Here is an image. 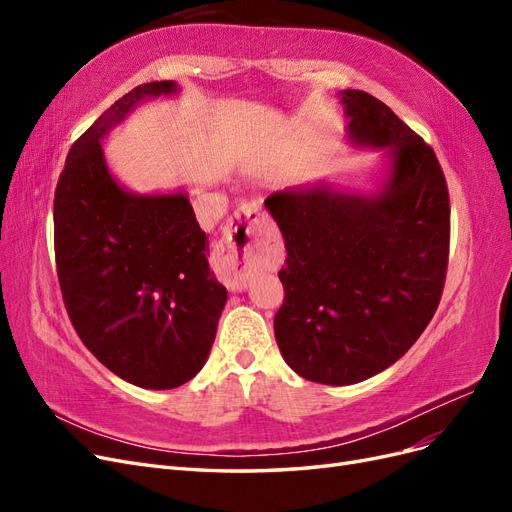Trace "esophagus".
I'll return each mask as SVG.
<instances>
[{
	"label": "esophagus",
	"mask_w": 512,
	"mask_h": 512,
	"mask_svg": "<svg viewBox=\"0 0 512 512\" xmlns=\"http://www.w3.org/2000/svg\"><path fill=\"white\" fill-rule=\"evenodd\" d=\"M260 239V209L256 205L239 207L226 226V235L218 250V275L232 292H241L250 284Z\"/></svg>",
	"instance_id": "obj_1"
}]
</instances>
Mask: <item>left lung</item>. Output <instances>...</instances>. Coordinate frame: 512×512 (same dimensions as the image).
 I'll return each instance as SVG.
<instances>
[{"label": "left lung", "instance_id": "1", "mask_svg": "<svg viewBox=\"0 0 512 512\" xmlns=\"http://www.w3.org/2000/svg\"><path fill=\"white\" fill-rule=\"evenodd\" d=\"M352 147L380 153L374 188L329 179L265 200L288 258L273 329L284 361L320 384L363 382L416 342L442 297L451 205L436 153L389 106L339 91Z\"/></svg>", "mask_w": 512, "mask_h": 512}]
</instances>
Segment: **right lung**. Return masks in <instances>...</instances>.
<instances>
[{
  "label": "right lung",
  "mask_w": 512,
  "mask_h": 512,
  "mask_svg": "<svg viewBox=\"0 0 512 512\" xmlns=\"http://www.w3.org/2000/svg\"><path fill=\"white\" fill-rule=\"evenodd\" d=\"M145 83L102 113L66 158L55 190V260L68 316L115 376L175 389L207 363L228 292L188 192L138 194L115 179L102 141L141 104L179 96Z\"/></svg>",
  "instance_id": "1"
}]
</instances>
